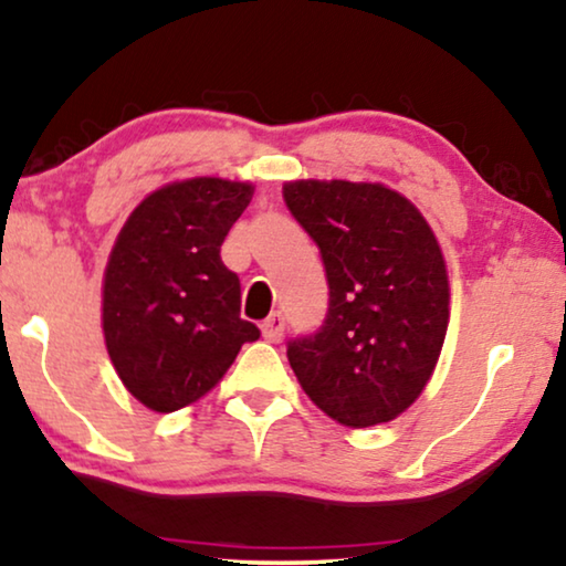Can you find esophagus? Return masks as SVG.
<instances>
[{"label": "esophagus", "mask_w": 566, "mask_h": 566, "mask_svg": "<svg viewBox=\"0 0 566 566\" xmlns=\"http://www.w3.org/2000/svg\"><path fill=\"white\" fill-rule=\"evenodd\" d=\"M283 329H285V319L281 312H273L265 322H262V335H265V339H270V343H281Z\"/></svg>", "instance_id": "esophagus-1"}]
</instances>
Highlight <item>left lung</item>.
Listing matches in <instances>:
<instances>
[{
    "label": "left lung",
    "instance_id": "obj_1",
    "mask_svg": "<svg viewBox=\"0 0 566 566\" xmlns=\"http://www.w3.org/2000/svg\"><path fill=\"white\" fill-rule=\"evenodd\" d=\"M283 198L329 283L322 327L289 339L293 374L332 420L389 422L420 397L446 339L451 293L438 239L381 182L296 180Z\"/></svg>",
    "mask_w": 566,
    "mask_h": 566
}]
</instances>
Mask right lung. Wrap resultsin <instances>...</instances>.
<instances>
[{"label": "right lung", "instance_id": "right-lung-1", "mask_svg": "<svg viewBox=\"0 0 566 566\" xmlns=\"http://www.w3.org/2000/svg\"><path fill=\"white\" fill-rule=\"evenodd\" d=\"M250 182L192 177L154 190L123 223L103 281V332L120 381L144 407L175 412L227 374L260 329L221 262Z\"/></svg>", "mask_w": 566, "mask_h": 566}]
</instances>
